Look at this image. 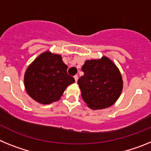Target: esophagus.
<instances>
[{
	"label": "esophagus",
	"instance_id": "1",
	"mask_svg": "<svg viewBox=\"0 0 151 151\" xmlns=\"http://www.w3.org/2000/svg\"><path fill=\"white\" fill-rule=\"evenodd\" d=\"M74 78H75V81H76V82H78V76H77V75H76L74 76Z\"/></svg>",
	"mask_w": 151,
	"mask_h": 151
}]
</instances>
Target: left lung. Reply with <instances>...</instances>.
I'll list each match as a JSON object with an SVG mask.
<instances>
[{
	"instance_id": "obj_1",
	"label": "left lung",
	"mask_w": 151,
	"mask_h": 151,
	"mask_svg": "<svg viewBox=\"0 0 151 151\" xmlns=\"http://www.w3.org/2000/svg\"><path fill=\"white\" fill-rule=\"evenodd\" d=\"M78 80L82 99L92 110L107 108L118 100L123 87L121 73L106 57L85 61Z\"/></svg>"
}]
</instances>
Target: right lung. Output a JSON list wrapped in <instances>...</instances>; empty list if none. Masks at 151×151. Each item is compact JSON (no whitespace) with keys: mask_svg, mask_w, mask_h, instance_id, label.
<instances>
[{"mask_svg":"<svg viewBox=\"0 0 151 151\" xmlns=\"http://www.w3.org/2000/svg\"><path fill=\"white\" fill-rule=\"evenodd\" d=\"M68 66L59 54L46 51L29 66L24 76L26 91L37 102L49 104L59 101L64 91L74 83L67 74Z\"/></svg>","mask_w":151,"mask_h":151,"instance_id":"right-lung-1","label":"right lung"}]
</instances>
